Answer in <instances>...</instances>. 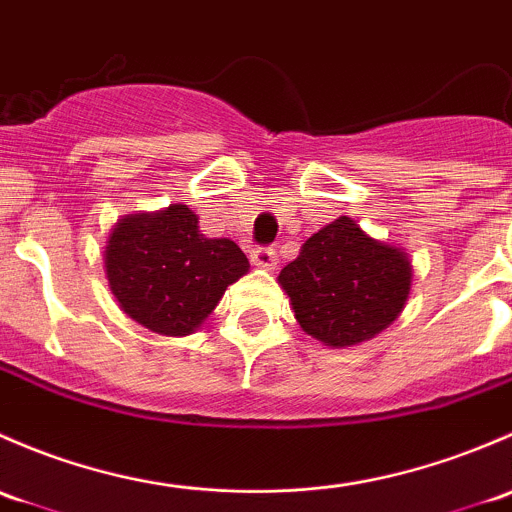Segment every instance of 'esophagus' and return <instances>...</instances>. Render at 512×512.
<instances>
[{
    "label": "esophagus",
    "instance_id": "obj_1",
    "mask_svg": "<svg viewBox=\"0 0 512 512\" xmlns=\"http://www.w3.org/2000/svg\"><path fill=\"white\" fill-rule=\"evenodd\" d=\"M251 263L258 268H273L278 263V254L273 246H256L254 251H251Z\"/></svg>",
    "mask_w": 512,
    "mask_h": 512
}]
</instances>
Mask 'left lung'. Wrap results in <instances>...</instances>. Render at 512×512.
<instances>
[{
    "instance_id": "1",
    "label": "left lung",
    "mask_w": 512,
    "mask_h": 512,
    "mask_svg": "<svg viewBox=\"0 0 512 512\" xmlns=\"http://www.w3.org/2000/svg\"><path fill=\"white\" fill-rule=\"evenodd\" d=\"M278 283L305 333L345 347L370 340L397 320L409 298L412 266L402 251L340 217L305 241Z\"/></svg>"
}]
</instances>
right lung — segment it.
Segmentation results:
<instances>
[{"label":"right lung","instance_id":"right-lung-1","mask_svg":"<svg viewBox=\"0 0 512 512\" xmlns=\"http://www.w3.org/2000/svg\"><path fill=\"white\" fill-rule=\"evenodd\" d=\"M246 271L244 251L229 239L199 234L187 204L125 217L105 246V273L120 308L162 335L199 328Z\"/></svg>","mask_w":512,"mask_h":512}]
</instances>
